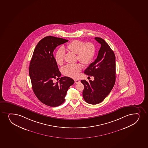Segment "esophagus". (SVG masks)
<instances>
[{
	"label": "esophagus",
	"instance_id": "obj_1",
	"mask_svg": "<svg viewBox=\"0 0 148 148\" xmlns=\"http://www.w3.org/2000/svg\"><path fill=\"white\" fill-rule=\"evenodd\" d=\"M75 83H79V82H80V80H78V79H75Z\"/></svg>",
	"mask_w": 148,
	"mask_h": 148
}]
</instances>
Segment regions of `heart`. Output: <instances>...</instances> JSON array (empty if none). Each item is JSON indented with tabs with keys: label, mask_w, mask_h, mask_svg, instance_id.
Segmentation results:
<instances>
[{
	"label": "heart",
	"mask_w": 148,
	"mask_h": 148,
	"mask_svg": "<svg viewBox=\"0 0 148 148\" xmlns=\"http://www.w3.org/2000/svg\"><path fill=\"white\" fill-rule=\"evenodd\" d=\"M66 49L69 52L77 54V59L83 65H88L93 60L95 56L96 48L93 43H86L78 40H74L68 44ZM65 52L63 48H60L55 55V60L59 65H63L64 62ZM82 66L80 64H68L62 69L63 74L68 77L76 78L78 77Z\"/></svg>",
	"instance_id": "1"
}]
</instances>
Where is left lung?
Instances as JSON below:
<instances>
[{"instance_id":"8db88e82","label":"left lung","mask_w":148,"mask_h":148,"mask_svg":"<svg viewBox=\"0 0 148 148\" xmlns=\"http://www.w3.org/2000/svg\"><path fill=\"white\" fill-rule=\"evenodd\" d=\"M95 40L101 44L97 58L84 71L94 77L93 81L82 80L84 86L82 95L85 102L92 105L99 104L109 95L116 82V57L109 44L101 38Z\"/></svg>"}]
</instances>
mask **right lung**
<instances>
[{
	"label": "right lung",
	"mask_w": 148,
	"mask_h": 148,
	"mask_svg": "<svg viewBox=\"0 0 148 148\" xmlns=\"http://www.w3.org/2000/svg\"><path fill=\"white\" fill-rule=\"evenodd\" d=\"M68 41L52 36L45 37L36 45L29 64V75L34 94L41 102L50 107L63 104L68 89L75 82L67 77H61L59 82H53L54 78L58 79L61 75L53 51Z\"/></svg>",
	"instance_id": "add662e5"
}]
</instances>
